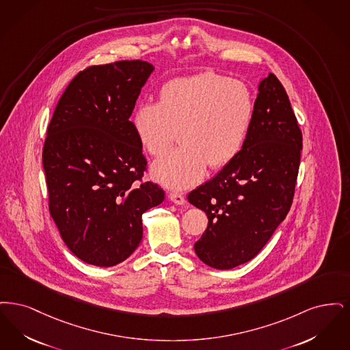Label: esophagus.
<instances>
[{"mask_svg":"<svg viewBox=\"0 0 350 350\" xmlns=\"http://www.w3.org/2000/svg\"><path fill=\"white\" fill-rule=\"evenodd\" d=\"M168 198H170V200H171L174 204H176V205H184V204H185V198L183 196L182 193L171 192V193L168 195Z\"/></svg>","mask_w":350,"mask_h":350,"instance_id":"obj_1","label":"esophagus"}]
</instances>
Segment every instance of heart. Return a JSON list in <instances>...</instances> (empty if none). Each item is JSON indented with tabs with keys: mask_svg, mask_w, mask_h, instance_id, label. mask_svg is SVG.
I'll return each instance as SVG.
<instances>
[{
	"mask_svg": "<svg viewBox=\"0 0 350 350\" xmlns=\"http://www.w3.org/2000/svg\"><path fill=\"white\" fill-rule=\"evenodd\" d=\"M255 105L243 82L213 72L166 82L158 102H142L131 115L139 145L162 158L180 141L182 146L154 163L152 176L163 185L184 189L202 178L206 165L225 167L242 152L254 120Z\"/></svg>",
	"mask_w": 350,
	"mask_h": 350,
	"instance_id": "heart-1",
	"label": "heart"
}]
</instances>
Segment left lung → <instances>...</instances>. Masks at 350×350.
<instances>
[{
  "instance_id": "left-lung-1",
  "label": "left lung",
  "mask_w": 350,
  "mask_h": 350,
  "mask_svg": "<svg viewBox=\"0 0 350 350\" xmlns=\"http://www.w3.org/2000/svg\"><path fill=\"white\" fill-rule=\"evenodd\" d=\"M302 132L273 73L258 85L254 120L242 152L188 195L208 215L195 243L206 265L231 269L255 258L289 213L301 162Z\"/></svg>"
}]
</instances>
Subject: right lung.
Wrapping results in <instances>:
<instances>
[{
    "label": "right lung",
    "mask_w": 350,
    "mask_h": 350,
    "mask_svg": "<svg viewBox=\"0 0 350 350\" xmlns=\"http://www.w3.org/2000/svg\"><path fill=\"white\" fill-rule=\"evenodd\" d=\"M152 70L141 60L86 68L68 85L48 125L49 213L64 243L92 265L129 258L142 239V214L165 200L158 184L141 182L148 162L129 122Z\"/></svg>",
    "instance_id": "add662e5"
}]
</instances>
